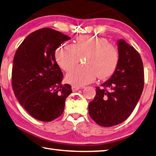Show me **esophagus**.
Here are the masks:
<instances>
[{
	"label": "esophagus",
	"mask_w": 156,
	"mask_h": 156,
	"mask_svg": "<svg viewBox=\"0 0 156 156\" xmlns=\"http://www.w3.org/2000/svg\"><path fill=\"white\" fill-rule=\"evenodd\" d=\"M81 88V87L80 86H72V90L73 92H75L76 90H80Z\"/></svg>",
	"instance_id": "34e87169"
}]
</instances>
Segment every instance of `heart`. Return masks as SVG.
Returning <instances> with one entry per match:
<instances>
[{
	"instance_id": "obj_1",
	"label": "heart",
	"mask_w": 156,
	"mask_h": 156,
	"mask_svg": "<svg viewBox=\"0 0 156 156\" xmlns=\"http://www.w3.org/2000/svg\"><path fill=\"white\" fill-rule=\"evenodd\" d=\"M85 55L84 64L71 70L66 80L76 86H84L93 81L97 76L105 79L113 75L119 61L117 48L103 37L80 35L74 44L65 43L55 53L57 64L65 71L70 70Z\"/></svg>"
}]
</instances>
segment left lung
I'll list each match as a JSON object with an SVG mask.
<instances>
[{
	"instance_id": "1",
	"label": "left lung",
	"mask_w": 156,
	"mask_h": 156,
	"mask_svg": "<svg viewBox=\"0 0 156 156\" xmlns=\"http://www.w3.org/2000/svg\"><path fill=\"white\" fill-rule=\"evenodd\" d=\"M119 61L113 75L100 87L89 103V115L98 125L112 127L125 121L140 99L144 88L141 57L124 40L117 42Z\"/></svg>"
}]
</instances>
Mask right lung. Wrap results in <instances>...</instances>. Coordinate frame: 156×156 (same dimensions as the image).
I'll return each mask as SVG.
<instances>
[{"label": "right lung", "mask_w": 156, "mask_h": 156, "mask_svg": "<svg viewBox=\"0 0 156 156\" xmlns=\"http://www.w3.org/2000/svg\"><path fill=\"white\" fill-rule=\"evenodd\" d=\"M50 28L31 33L16 51L12 88L20 105L35 119L49 122L61 116L72 89L62 83L63 74L55 57L56 49L70 40Z\"/></svg>", "instance_id": "add662e5"}]
</instances>
